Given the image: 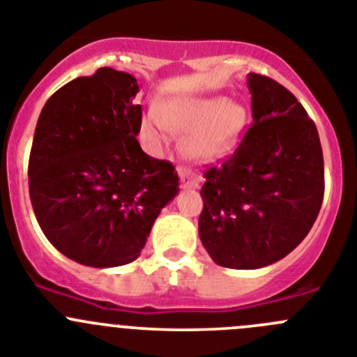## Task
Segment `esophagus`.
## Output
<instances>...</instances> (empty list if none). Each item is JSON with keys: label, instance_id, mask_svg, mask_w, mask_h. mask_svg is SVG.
<instances>
[{"label": "esophagus", "instance_id": "esophagus-1", "mask_svg": "<svg viewBox=\"0 0 357 357\" xmlns=\"http://www.w3.org/2000/svg\"><path fill=\"white\" fill-rule=\"evenodd\" d=\"M178 174L181 178L183 188H194V186L199 185V179L194 174H190V172L183 171V169H178Z\"/></svg>", "mask_w": 357, "mask_h": 357}]
</instances>
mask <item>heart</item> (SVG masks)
<instances>
[{
	"label": "heart",
	"mask_w": 357,
	"mask_h": 357,
	"mask_svg": "<svg viewBox=\"0 0 357 357\" xmlns=\"http://www.w3.org/2000/svg\"><path fill=\"white\" fill-rule=\"evenodd\" d=\"M246 121V111L234 100L178 98L151 109L142 121L149 144L160 148L171 128L185 132V151L195 160H213L234 146Z\"/></svg>",
	"instance_id": "1"
}]
</instances>
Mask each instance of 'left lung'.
Returning a JSON list of instances; mask_svg holds the SVG:
<instances>
[{
  "label": "left lung",
  "instance_id": "8db88e82",
  "mask_svg": "<svg viewBox=\"0 0 357 357\" xmlns=\"http://www.w3.org/2000/svg\"><path fill=\"white\" fill-rule=\"evenodd\" d=\"M252 118L241 142L208 167L199 236L209 257L231 269L284 259L306 238L324 199L317 126L294 95L250 73Z\"/></svg>",
  "mask_w": 357,
  "mask_h": 357
}]
</instances>
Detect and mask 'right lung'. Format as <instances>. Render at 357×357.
Listing matches in <instances>:
<instances>
[{
	"label": "right lung",
	"instance_id": "1",
	"mask_svg": "<svg viewBox=\"0 0 357 357\" xmlns=\"http://www.w3.org/2000/svg\"><path fill=\"white\" fill-rule=\"evenodd\" d=\"M137 79L103 68L45 102L29 153V199L45 238L72 261L114 268L141 255L179 192L167 160L142 151Z\"/></svg>",
	"mask_w": 357,
	"mask_h": 357
}]
</instances>
